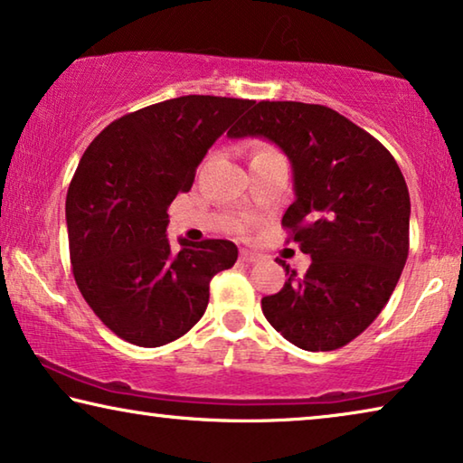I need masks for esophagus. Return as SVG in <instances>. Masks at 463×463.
Listing matches in <instances>:
<instances>
[{
	"label": "esophagus",
	"instance_id": "obj_1",
	"mask_svg": "<svg viewBox=\"0 0 463 463\" xmlns=\"http://www.w3.org/2000/svg\"><path fill=\"white\" fill-rule=\"evenodd\" d=\"M239 258H241V261H245V264H255V261L261 260V255L255 253V251H250V250H243V251H241Z\"/></svg>",
	"mask_w": 463,
	"mask_h": 463
}]
</instances>
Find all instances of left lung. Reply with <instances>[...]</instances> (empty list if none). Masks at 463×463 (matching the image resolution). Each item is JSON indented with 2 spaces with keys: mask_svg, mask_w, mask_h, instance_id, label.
<instances>
[{
  "mask_svg": "<svg viewBox=\"0 0 463 463\" xmlns=\"http://www.w3.org/2000/svg\"><path fill=\"white\" fill-rule=\"evenodd\" d=\"M266 137L293 165L288 239L312 255L261 299L266 320L306 351L362 335L395 291L410 251V193L395 157L370 133L318 103L260 101L231 137Z\"/></svg>",
  "mask_w": 463,
  "mask_h": 463,
  "instance_id": "obj_1",
  "label": "left lung"
}]
</instances>
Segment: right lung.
Masks as SVG:
<instances>
[{
    "label": "right lung",
    "mask_w": 463,
    "mask_h": 463,
    "mask_svg": "<svg viewBox=\"0 0 463 463\" xmlns=\"http://www.w3.org/2000/svg\"><path fill=\"white\" fill-rule=\"evenodd\" d=\"M251 106L216 95L160 101L108 124L82 154L66 195L72 274L120 339L162 347L189 333L213 274L237 261V245L224 239H181L172 253L165 226L213 141Z\"/></svg>",
    "instance_id": "right-lung-1"
}]
</instances>
